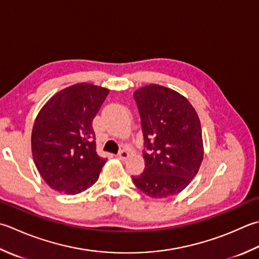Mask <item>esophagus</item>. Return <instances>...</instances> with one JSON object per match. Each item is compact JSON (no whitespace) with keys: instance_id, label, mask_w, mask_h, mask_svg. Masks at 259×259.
<instances>
[{"instance_id":"obj_1","label":"esophagus","mask_w":259,"mask_h":259,"mask_svg":"<svg viewBox=\"0 0 259 259\" xmlns=\"http://www.w3.org/2000/svg\"><path fill=\"white\" fill-rule=\"evenodd\" d=\"M116 157H118L120 160H125L129 157V154H128V151H125V150H120L118 155H116Z\"/></svg>"}]
</instances>
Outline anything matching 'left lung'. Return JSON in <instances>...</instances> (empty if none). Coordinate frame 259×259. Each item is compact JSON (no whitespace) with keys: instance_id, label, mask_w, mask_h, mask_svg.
Listing matches in <instances>:
<instances>
[{"instance_id":"left-lung-1","label":"left lung","mask_w":259,"mask_h":259,"mask_svg":"<svg viewBox=\"0 0 259 259\" xmlns=\"http://www.w3.org/2000/svg\"><path fill=\"white\" fill-rule=\"evenodd\" d=\"M144 136L145 170L133 176L138 189L164 199L183 191L203 159L201 123L184 96L151 84L134 93Z\"/></svg>"}]
</instances>
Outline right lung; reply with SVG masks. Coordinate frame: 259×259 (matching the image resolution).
Segmentation results:
<instances>
[{
    "label": "right lung",
    "instance_id": "1",
    "mask_svg": "<svg viewBox=\"0 0 259 259\" xmlns=\"http://www.w3.org/2000/svg\"><path fill=\"white\" fill-rule=\"evenodd\" d=\"M109 90L75 84L55 94L34 121L31 148L46 183L66 194L88 190L99 179L106 158L96 154L93 119Z\"/></svg>",
    "mask_w": 259,
    "mask_h": 259
}]
</instances>
